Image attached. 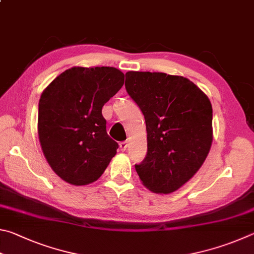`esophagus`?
<instances>
[{
    "label": "esophagus",
    "mask_w": 254,
    "mask_h": 254,
    "mask_svg": "<svg viewBox=\"0 0 254 254\" xmlns=\"http://www.w3.org/2000/svg\"><path fill=\"white\" fill-rule=\"evenodd\" d=\"M127 146H128L127 141H120V143H119V147H120V149H122V150H126Z\"/></svg>",
    "instance_id": "34e87169"
}]
</instances>
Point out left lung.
Wrapping results in <instances>:
<instances>
[{
	"mask_svg": "<svg viewBox=\"0 0 254 254\" xmlns=\"http://www.w3.org/2000/svg\"><path fill=\"white\" fill-rule=\"evenodd\" d=\"M125 87L146 122L147 154L136 164L154 193L175 192L195 175L210 152L213 110L189 79L163 72L128 71Z\"/></svg>",
	"mask_w": 254,
	"mask_h": 254,
	"instance_id": "left-lung-1",
	"label": "left lung"
}]
</instances>
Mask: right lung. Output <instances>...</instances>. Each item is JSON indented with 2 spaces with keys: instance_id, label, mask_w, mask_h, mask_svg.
<instances>
[{
  "instance_id": "1",
  "label": "right lung",
  "mask_w": 254,
  "mask_h": 254,
  "mask_svg": "<svg viewBox=\"0 0 254 254\" xmlns=\"http://www.w3.org/2000/svg\"><path fill=\"white\" fill-rule=\"evenodd\" d=\"M125 74L113 66L65 70L39 101L38 134L49 165L72 185L97 181L117 153L106 130L104 105L123 87Z\"/></svg>"
}]
</instances>
